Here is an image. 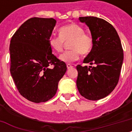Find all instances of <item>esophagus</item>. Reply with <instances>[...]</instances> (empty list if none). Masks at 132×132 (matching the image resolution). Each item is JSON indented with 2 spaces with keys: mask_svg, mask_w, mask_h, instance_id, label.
I'll use <instances>...</instances> for the list:
<instances>
[{
  "mask_svg": "<svg viewBox=\"0 0 132 132\" xmlns=\"http://www.w3.org/2000/svg\"><path fill=\"white\" fill-rule=\"evenodd\" d=\"M66 66H67V69H71V68H73V66H72L71 64H70V63H67L66 64Z\"/></svg>",
  "mask_w": 132,
  "mask_h": 132,
  "instance_id": "1",
  "label": "esophagus"
}]
</instances>
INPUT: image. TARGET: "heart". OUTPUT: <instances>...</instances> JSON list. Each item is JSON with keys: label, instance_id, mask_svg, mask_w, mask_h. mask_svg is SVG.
Instances as JSON below:
<instances>
[{"label": "heart", "instance_id": "b5f03b06", "mask_svg": "<svg viewBox=\"0 0 132 132\" xmlns=\"http://www.w3.org/2000/svg\"><path fill=\"white\" fill-rule=\"evenodd\" d=\"M59 36H52L49 38V43L51 48L58 53L63 51L64 42H69V51L63 52L59 59L65 63H70L78 60L80 54L87 55L93 48V39L90 35L85 33V30L79 24L71 23L59 28Z\"/></svg>", "mask_w": 132, "mask_h": 132}]
</instances>
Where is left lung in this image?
Masks as SVG:
<instances>
[{"instance_id":"left-lung-1","label":"left lung","mask_w":132,"mask_h":132,"mask_svg":"<svg viewBox=\"0 0 132 132\" xmlns=\"http://www.w3.org/2000/svg\"><path fill=\"white\" fill-rule=\"evenodd\" d=\"M79 20L89 27L93 48L83 63L95 66H76V86L80 94L90 100H97L110 94L118 83L124 53L114 27L96 17H80Z\"/></svg>"}]
</instances>
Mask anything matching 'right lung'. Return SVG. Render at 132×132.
I'll return each instance as SVG.
<instances>
[{
	"label": "right lung",
	"mask_w": 132,
	"mask_h": 132,
	"mask_svg": "<svg viewBox=\"0 0 132 132\" xmlns=\"http://www.w3.org/2000/svg\"><path fill=\"white\" fill-rule=\"evenodd\" d=\"M54 18H32L22 24L11 38L10 73L22 96L39 103L52 99L67 67L52 54L49 38ZM54 66L53 69L48 66Z\"/></svg>",
	"instance_id": "obj_1"
}]
</instances>
